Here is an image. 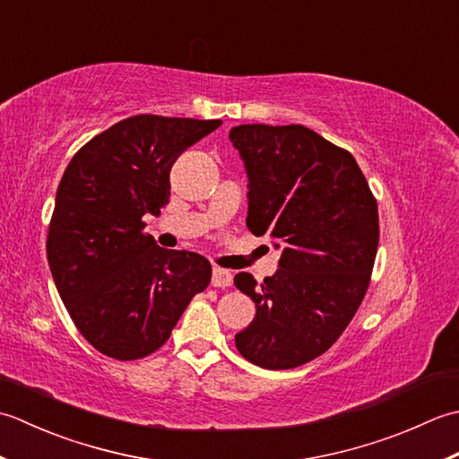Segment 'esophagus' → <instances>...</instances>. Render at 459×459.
<instances>
[{"mask_svg": "<svg viewBox=\"0 0 459 459\" xmlns=\"http://www.w3.org/2000/svg\"><path fill=\"white\" fill-rule=\"evenodd\" d=\"M231 283H233L231 271L221 269V267H213V271H212V285L213 287H230Z\"/></svg>", "mask_w": 459, "mask_h": 459, "instance_id": "esophagus-1", "label": "esophagus"}]
</instances>
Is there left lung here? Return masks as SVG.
<instances>
[{
    "label": "left lung",
    "mask_w": 459,
    "mask_h": 459,
    "mask_svg": "<svg viewBox=\"0 0 459 459\" xmlns=\"http://www.w3.org/2000/svg\"><path fill=\"white\" fill-rule=\"evenodd\" d=\"M247 184V228L283 249L264 283H233L255 303L236 334L243 359L295 368L329 351L367 293L378 249V205L354 156L301 125L230 130Z\"/></svg>",
    "instance_id": "obj_1"
}]
</instances>
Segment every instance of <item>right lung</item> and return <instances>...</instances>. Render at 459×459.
Returning <instances> with one entry per match:
<instances>
[{
	"mask_svg": "<svg viewBox=\"0 0 459 459\" xmlns=\"http://www.w3.org/2000/svg\"><path fill=\"white\" fill-rule=\"evenodd\" d=\"M220 125L130 117L91 138L61 178L47 259L74 326L110 359L160 349L192 297L210 285V261L158 247L143 218L168 204L176 158Z\"/></svg>",
	"mask_w": 459,
	"mask_h": 459,
	"instance_id": "add662e5",
	"label": "right lung"
}]
</instances>
